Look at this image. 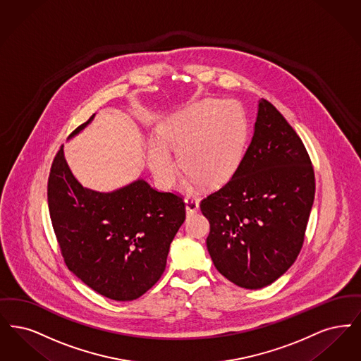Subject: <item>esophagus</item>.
<instances>
[{
	"label": "esophagus",
	"instance_id": "esophagus-1",
	"mask_svg": "<svg viewBox=\"0 0 361 361\" xmlns=\"http://www.w3.org/2000/svg\"><path fill=\"white\" fill-rule=\"evenodd\" d=\"M185 209L188 215H193L199 209V200L195 196H187L185 197Z\"/></svg>",
	"mask_w": 361,
	"mask_h": 361
}]
</instances>
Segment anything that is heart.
I'll return each instance as SVG.
<instances>
[{
  "mask_svg": "<svg viewBox=\"0 0 361 361\" xmlns=\"http://www.w3.org/2000/svg\"><path fill=\"white\" fill-rule=\"evenodd\" d=\"M180 168L202 187H217L238 169L245 154L248 122L236 102L205 99L166 133ZM149 165L164 187L172 185L176 162L168 146L153 140Z\"/></svg>",
  "mask_w": 361,
  "mask_h": 361,
  "instance_id": "1",
  "label": "heart"
}]
</instances>
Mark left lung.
I'll list each match as a JSON object with an SVG mask.
<instances>
[{
    "instance_id": "1",
    "label": "left lung",
    "mask_w": 361,
    "mask_h": 361,
    "mask_svg": "<svg viewBox=\"0 0 361 361\" xmlns=\"http://www.w3.org/2000/svg\"><path fill=\"white\" fill-rule=\"evenodd\" d=\"M314 193V169L302 140L270 102L260 99L238 169L200 202L217 271L245 288H264L286 273L301 252Z\"/></svg>"
}]
</instances>
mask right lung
Masks as SVG:
<instances>
[{
  "mask_svg": "<svg viewBox=\"0 0 361 361\" xmlns=\"http://www.w3.org/2000/svg\"><path fill=\"white\" fill-rule=\"evenodd\" d=\"M47 196L64 263L88 288L110 300L133 301L157 283L185 220L181 195L157 190L144 180L110 193L83 188L61 145L51 165Z\"/></svg>",
  "mask_w": 361,
  "mask_h": 361,
  "instance_id": "right-lung-1",
  "label": "right lung"
}]
</instances>
